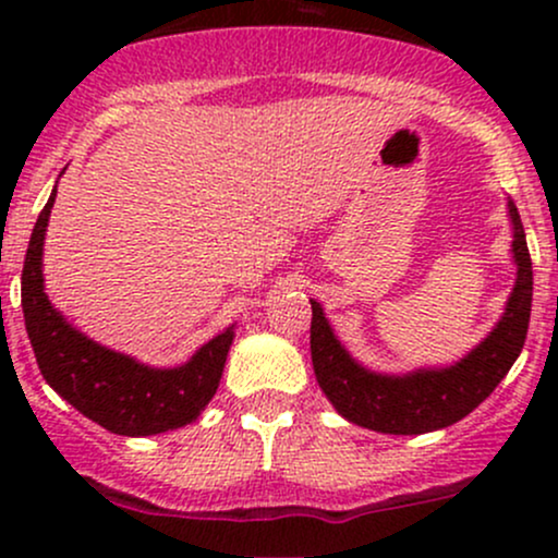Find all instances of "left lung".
<instances>
[{
    "label": "left lung",
    "mask_w": 558,
    "mask_h": 558,
    "mask_svg": "<svg viewBox=\"0 0 558 558\" xmlns=\"http://www.w3.org/2000/svg\"><path fill=\"white\" fill-rule=\"evenodd\" d=\"M509 217L514 226L511 252L517 283L490 336L451 367L409 375L373 373L351 360L325 319L323 306L312 301V364L319 388L341 417L377 433L422 435L466 417L496 390L520 356L533 306V262L514 202H509Z\"/></svg>",
    "instance_id": "left-lung-1"
}]
</instances>
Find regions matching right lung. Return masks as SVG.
Returning <instances> with one entry per match:
<instances>
[{"label":"right lung","instance_id":"right-lung-1","mask_svg":"<svg viewBox=\"0 0 558 558\" xmlns=\"http://www.w3.org/2000/svg\"><path fill=\"white\" fill-rule=\"evenodd\" d=\"M57 189L38 215L23 262V317L44 380L83 417L118 435H157L189 425L220 386L233 328L222 330L181 367L159 369L99 345L75 330L44 293L41 254Z\"/></svg>","mask_w":558,"mask_h":558}]
</instances>
